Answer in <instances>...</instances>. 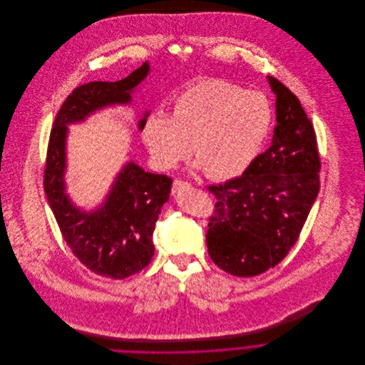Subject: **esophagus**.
<instances>
[{
  "mask_svg": "<svg viewBox=\"0 0 365 365\" xmlns=\"http://www.w3.org/2000/svg\"><path fill=\"white\" fill-rule=\"evenodd\" d=\"M185 187H190V184L187 181H182V180H178V178L174 180V182H173V195L178 194L180 190H182Z\"/></svg>",
  "mask_w": 365,
  "mask_h": 365,
  "instance_id": "esophagus-1",
  "label": "esophagus"
}]
</instances>
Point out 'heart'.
I'll use <instances>...</instances> for the list:
<instances>
[{"label":"heart","mask_w":365,"mask_h":365,"mask_svg":"<svg viewBox=\"0 0 365 365\" xmlns=\"http://www.w3.org/2000/svg\"><path fill=\"white\" fill-rule=\"evenodd\" d=\"M271 119L264 94L208 78L182 91L170 115H150L143 140L163 168L175 167L191 148L195 167L226 180L242 174L259 155Z\"/></svg>","instance_id":"obj_1"}]
</instances>
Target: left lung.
I'll return each instance as SVG.
<instances>
[{
    "mask_svg": "<svg viewBox=\"0 0 365 365\" xmlns=\"http://www.w3.org/2000/svg\"><path fill=\"white\" fill-rule=\"evenodd\" d=\"M267 80L277 115L271 146L240 177L209 187L217 200L209 217V256L236 277L262 274L288 255L319 192L312 122L282 83Z\"/></svg>",
    "mask_w": 365,
    "mask_h": 365,
    "instance_id": "8db88e82",
    "label": "left lung"
}]
</instances>
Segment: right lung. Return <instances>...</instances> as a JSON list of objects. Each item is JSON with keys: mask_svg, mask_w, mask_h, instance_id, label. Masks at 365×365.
I'll return each instance as SVG.
<instances>
[{"mask_svg": "<svg viewBox=\"0 0 365 365\" xmlns=\"http://www.w3.org/2000/svg\"><path fill=\"white\" fill-rule=\"evenodd\" d=\"M149 71L145 61L119 81H91L77 87L57 112L48 146L43 184L60 232L73 255L90 271L113 279L130 277L152 260L155 226L170 198L173 180L129 161L97 208H78L70 200L64 181L68 125L84 122L108 106L132 104V94ZM148 116L149 110L139 120V130H143Z\"/></svg>", "mask_w": 365, "mask_h": 365, "instance_id": "obj_1", "label": "right lung"}]
</instances>
